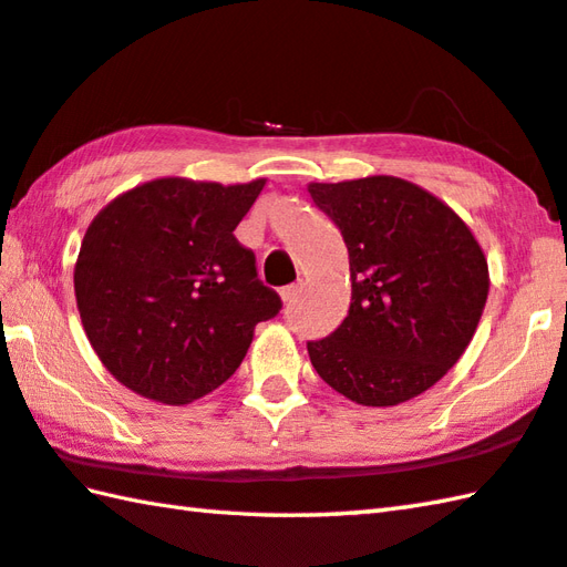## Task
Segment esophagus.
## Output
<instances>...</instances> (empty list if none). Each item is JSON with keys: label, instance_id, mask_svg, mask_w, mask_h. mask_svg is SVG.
<instances>
[{"label": "esophagus", "instance_id": "34e87169", "mask_svg": "<svg viewBox=\"0 0 567 567\" xmlns=\"http://www.w3.org/2000/svg\"><path fill=\"white\" fill-rule=\"evenodd\" d=\"M297 292H299V285H287V287H282V290H280L282 302H292V299L297 297Z\"/></svg>", "mask_w": 567, "mask_h": 567}]
</instances>
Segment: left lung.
<instances>
[{
  "label": "left lung",
  "mask_w": 567,
  "mask_h": 567,
  "mask_svg": "<svg viewBox=\"0 0 567 567\" xmlns=\"http://www.w3.org/2000/svg\"><path fill=\"white\" fill-rule=\"evenodd\" d=\"M349 250L351 305L339 329L307 341L321 381L373 408L435 385L480 324L489 268L467 224L398 176L309 184Z\"/></svg>",
  "instance_id": "1"
}]
</instances>
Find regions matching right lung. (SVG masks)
<instances>
[{
  "instance_id": "1",
  "label": "right lung",
  "mask_w": 567,
  "mask_h": 567,
  "mask_svg": "<svg viewBox=\"0 0 567 567\" xmlns=\"http://www.w3.org/2000/svg\"><path fill=\"white\" fill-rule=\"evenodd\" d=\"M262 186L154 179L87 226L73 272L78 312L97 359L130 391L196 401L236 373L255 324L282 309L233 236Z\"/></svg>"
}]
</instances>
